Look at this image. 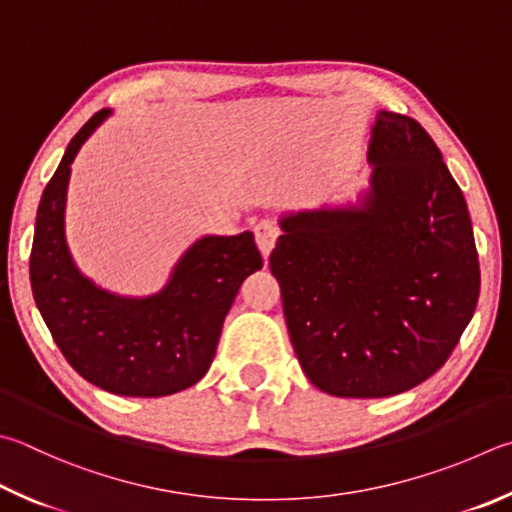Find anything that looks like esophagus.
<instances>
[{
	"instance_id": "esophagus-1",
	"label": "esophagus",
	"mask_w": 512,
	"mask_h": 512,
	"mask_svg": "<svg viewBox=\"0 0 512 512\" xmlns=\"http://www.w3.org/2000/svg\"><path fill=\"white\" fill-rule=\"evenodd\" d=\"M253 232H255L257 246H259V250H262V255L264 257L271 255L275 241H277V237H280V226H277L273 219H262V221H257Z\"/></svg>"
}]
</instances>
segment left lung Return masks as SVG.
<instances>
[{"label":"left lung","instance_id":"1","mask_svg":"<svg viewBox=\"0 0 512 512\" xmlns=\"http://www.w3.org/2000/svg\"><path fill=\"white\" fill-rule=\"evenodd\" d=\"M362 210L300 212L271 253L293 351L340 398L407 392L439 371L479 300L463 192L414 118L380 111Z\"/></svg>","mask_w":512,"mask_h":512}]
</instances>
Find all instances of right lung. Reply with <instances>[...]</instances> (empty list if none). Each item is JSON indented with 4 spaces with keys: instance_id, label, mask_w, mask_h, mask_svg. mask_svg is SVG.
<instances>
[{
    "instance_id": "obj_1",
    "label": "right lung",
    "mask_w": 512,
    "mask_h": 512,
    "mask_svg": "<svg viewBox=\"0 0 512 512\" xmlns=\"http://www.w3.org/2000/svg\"><path fill=\"white\" fill-rule=\"evenodd\" d=\"M107 114L100 109L80 127L42 192L31 288L55 345L82 378L120 396H167L206 376L232 300L264 259L246 230L197 241L165 291L147 300H123L85 280L64 241V199L80 145Z\"/></svg>"
}]
</instances>
